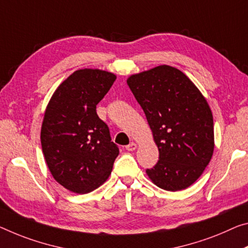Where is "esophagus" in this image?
I'll list each match as a JSON object with an SVG mask.
<instances>
[{
    "mask_svg": "<svg viewBox=\"0 0 248 248\" xmlns=\"http://www.w3.org/2000/svg\"><path fill=\"white\" fill-rule=\"evenodd\" d=\"M137 147H138V145H137V143H135V142H131V143H129L127 147H125V150H128V151H135L136 149H137Z\"/></svg>",
    "mask_w": 248,
    "mask_h": 248,
    "instance_id": "obj_1",
    "label": "esophagus"
}]
</instances>
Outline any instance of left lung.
Wrapping results in <instances>:
<instances>
[{
	"mask_svg": "<svg viewBox=\"0 0 248 248\" xmlns=\"http://www.w3.org/2000/svg\"><path fill=\"white\" fill-rule=\"evenodd\" d=\"M129 88L143 109L159 161L147 174L167 191L192 186L214 151L213 116L205 97L186 74L160 65L131 75Z\"/></svg>",
	"mask_w": 248,
	"mask_h": 248,
	"instance_id": "8db88e82",
	"label": "left lung"
}]
</instances>
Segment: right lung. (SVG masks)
<instances>
[{
    "mask_svg": "<svg viewBox=\"0 0 248 248\" xmlns=\"http://www.w3.org/2000/svg\"><path fill=\"white\" fill-rule=\"evenodd\" d=\"M116 78L106 70H76L58 86L46 107L43 155L53 178L74 193H89L106 182L119 155L96 111Z\"/></svg>",
    "mask_w": 248,
    "mask_h": 248,
    "instance_id": "right-lung-1",
    "label": "right lung"
}]
</instances>
